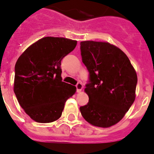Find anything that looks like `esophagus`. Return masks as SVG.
I'll use <instances>...</instances> for the list:
<instances>
[{
  "label": "esophagus",
  "mask_w": 154,
  "mask_h": 154,
  "mask_svg": "<svg viewBox=\"0 0 154 154\" xmlns=\"http://www.w3.org/2000/svg\"><path fill=\"white\" fill-rule=\"evenodd\" d=\"M76 87H77V91L78 93L81 92L82 89L83 88V85L82 83H78L77 85H76Z\"/></svg>",
  "instance_id": "esophagus-1"
}]
</instances>
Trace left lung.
<instances>
[{"instance_id":"8db88e82","label":"left lung","mask_w":154,"mask_h":154,"mask_svg":"<svg viewBox=\"0 0 154 154\" xmlns=\"http://www.w3.org/2000/svg\"><path fill=\"white\" fill-rule=\"evenodd\" d=\"M80 49L90 79L85 89L89 102L79 108L82 115L94 126L115 125L135 100L137 72L126 54L109 42L82 41Z\"/></svg>"}]
</instances>
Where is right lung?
Here are the masks:
<instances>
[{
    "mask_svg": "<svg viewBox=\"0 0 154 154\" xmlns=\"http://www.w3.org/2000/svg\"><path fill=\"white\" fill-rule=\"evenodd\" d=\"M77 40L45 37L29 46L15 66L13 90L24 112L38 123H50L62 115L76 87L62 81L61 61Z\"/></svg>",
    "mask_w": 154,
    "mask_h": 154,
    "instance_id": "add662e5",
    "label": "right lung"
}]
</instances>
